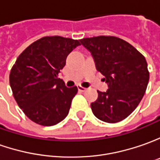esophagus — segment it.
Returning <instances> with one entry per match:
<instances>
[{
  "instance_id": "esophagus-1",
  "label": "esophagus",
  "mask_w": 160,
  "mask_h": 160,
  "mask_svg": "<svg viewBox=\"0 0 160 160\" xmlns=\"http://www.w3.org/2000/svg\"><path fill=\"white\" fill-rule=\"evenodd\" d=\"M78 89H79V91H81V92H84V91H86V88H84V87H81V86H78Z\"/></svg>"
}]
</instances>
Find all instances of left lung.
<instances>
[{
	"label": "left lung",
	"mask_w": 160,
	"mask_h": 160,
	"mask_svg": "<svg viewBox=\"0 0 160 160\" xmlns=\"http://www.w3.org/2000/svg\"><path fill=\"white\" fill-rule=\"evenodd\" d=\"M89 50L96 67L108 84L91 103L94 115L107 123H117L135 111L144 96L150 73L145 58L135 48L114 36L80 40Z\"/></svg>",
	"instance_id": "1"
}]
</instances>
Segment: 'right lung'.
I'll list each match as a JSON object with an SVG mask.
<instances>
[{
  "instance_id": "1",
  "label": "right lung",
  "mask_w": 160,
  "mask_h": 160,
  "mask_svg": "<svg viewBox=\"0 0 160 160\" xmlns=\"http://www.w3.org/2000/svg\"><path fill=\"white\" fill-rule=\"evenodd\" d=\"M80 41L47 36L32 43L19 55L9 74L15 100L32 121L54 126L69 113L77 87L66 88L58 73Z\"/></svg>"
}]
</instances>
